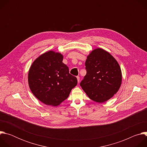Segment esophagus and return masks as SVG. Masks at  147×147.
Here are the masks:
<instances>
[{
  "instance_id": "1",
  "label": "esophagus",
  "mask_w": 147,
  "mask_h": 147,
  "mask_svg": "<svg viewBox=\"0 0 147 147\" xmlns=\"http://www.w3.org/2000/svg\"><path fill=\"white\" fill-rule=\"evenodd\" d=\"M77 79L78 82H79V81H80V77H79V76H77Z\"/></svg>"
}]
</instances>
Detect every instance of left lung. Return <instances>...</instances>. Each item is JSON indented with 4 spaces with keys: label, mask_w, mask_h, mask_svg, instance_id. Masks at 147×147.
<instances>
[{
    "label": "left lung",
    "mask_w": 147,
    "mask_h": 147,
    "mask_svg": "<svg viewBox=\"0 0 147 147\" xmlns=\"http://www.w3.org/2000/svg\"><path fill=\"white\" fill-rule=\"evenodd\" d=\"M86 75L80 86L92 100L102 103L111 99L119 90L122 79L116 60L101 48L93 50L86 61Z\"/></svg>",
    "instance_id": "1"
}]
</instances>
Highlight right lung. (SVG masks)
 Wrapping results in <instances>:
<instances>
[{
    "mask_svg": "<svg viewBox=\"0 0 147 147\" xmlns=\"http://www.w3.org/2000/svg\"><path fill=\"white\" fill-rule=\"evenodd\" d=\"M63 58L60 53L45 52L35 59L29 70L28 81L32 93L48 105H59L77 84V78L69 73Z\"/></svg>",
    "mask_w": 147,
    "mask_h": 147,
    "instance_id": "right-lung-1",
    "label": "right lung"
}]
</instances>
